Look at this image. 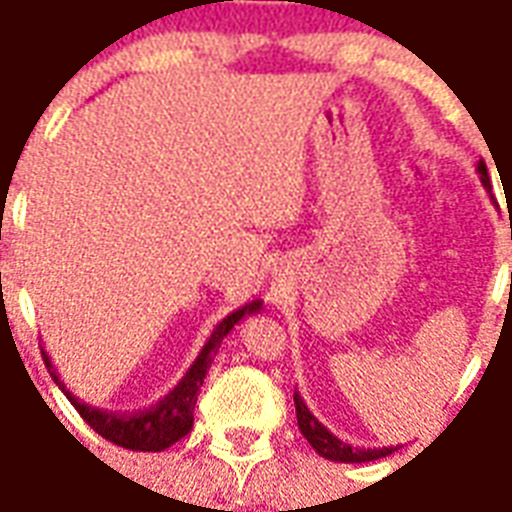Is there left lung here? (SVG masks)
<instances>
[{"mask_svg":"<svg viewBox=\"0 0 512 512\" xmlns=\"http://www.w3.org/2000/svg\"><path fill=\"white\" fill-rule=\"evenodd\" d=\"M475 171L481 174L483 187L489 190V171H486V163H478ZM295 411H298V427L303 432V438L311 443V448L317 451L319 456H325L330 462H346V464H362V462H373V459H381V456H389L397 448H351L349 443H343L330 432V429L322 424V421L308 411V405L303 403V397L295 392Z\"/></svg>","mask_w":512,"mask_h":512,"instance_id":"obj_1","label":"left lung"}]
</instances>
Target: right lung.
<instances>
[{"instance_id":"add662e5","label":"right lung","mask_w":512,"mask_h":512,"mask_svg":"<svg viewBox=\"0 0 512 512\" xmlns=\"http://www.w3.org/2000/svg\"><path fill=\"white\" fill-rule=\"evenodd\" d=\"M260 308H263V300H252V303L236 308L233 314L222 319L220 325L214 327V333L209 335V341L204 343V349L198 351V357H195L190 370L182 376V381L163 400L136 413L104 411V408H96L91 403H83L80 397L66 389V384L61 381V376L56 373L45 351H42V360H45L48 373L53 376L58 389L64 392L66 400L77 408V413L99 432L101 438H107L115 446L128 448V451H163V448L174 446L177 440L185 438L187 432L193 429V411L195 403H198V392L204 386V378L209 368H212L214 354L220 349V343L228 338L230 330L239 325L241 319L249 317V314H257Z\"/></svg>"}]
</instances>
